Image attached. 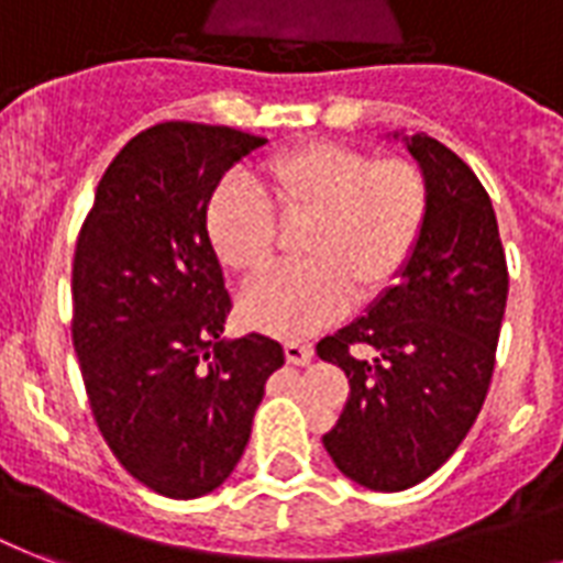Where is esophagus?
<instances>
[{
    "mask_svg": "<svg viewBox=\"0 0 563 563\" xmlns=\"http://www.w3.org/2000/svg\"><path fill=\"white\" fill-rule=\"evenodd\" d=\"M283 353H286L289 365H309L312 362V347L303 342H286L283 344Z\"/></svg>",
    "mask_w": 563,
    "mask_h": 563,
    "instance_id": "1",
    "label": "esophagus"
}]
</instances>
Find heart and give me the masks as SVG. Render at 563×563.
I'll list each match as a JSON object with an SVG mask.
<instances>
[{
  "instance_id": "1",
  "label": "heart",
  "mask_w": 563,
  "mask_h": 563,
  "mask_svg": "<svg viewBox=\"0 0 563 563\" xmlns=\"http://www.w3.org/2000/svg\"><path fill=\"white\" fill-rule=\"evenodd\" d=\"M207 203L216 260L242 280H260L277 256V228L307 224L303 265L260 283L242 298L247 327L300 339L342 316L351 300L371 303L400 280L429 219L427 175L411 161L333 140L283 148Z\"/></svg>"
}]
</instances>
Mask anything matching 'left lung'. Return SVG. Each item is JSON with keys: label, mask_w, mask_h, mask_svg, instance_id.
<instances>
[{"label": "left lung", "mask_w": 563, "mask_h": 563, "mask_svg": "<svg viewBox=\"0 0 563 563\" xmlns=\"http://www.w3.org/2000/svg\"><path fill=\"white\" fill-rule=\"evenodd\" d=\"M429 184V219L397 286L318 342L351 379L327 453L371 490H406L441 467L488 394L508 298L506 251L471 166L427 134H397ZM374 346V361L355 351Z\"/></svg>", "instance_id": "8db88e82"}]
</instances>
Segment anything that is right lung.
Segmentation results:
<instances>
[{
    "mask_svg": "<svg viewBox=\"0 0 563 563\" xmlns=\"http://www.w3.org/2000/svg\"><path fill=\"white\" fill-rule=\"evenodd\" d=\"M263 143L224 125L148 128L113 157L78 233L73 344L92 418L163 497L224 485L286 362L268 335H221L233 303L207 239L219 180Z\"/></svg>",
    "mask_w": 563,
    "mask_h": 563,
    "instance_id": "add662e5",
    "label": "right lung"
}]
</instances>
